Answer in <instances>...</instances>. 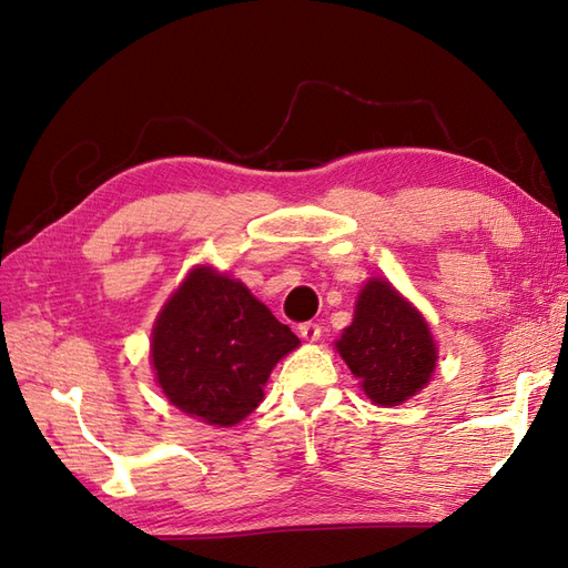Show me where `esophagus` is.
I'll return each mask as SVG.
<instances>
[{
  "label": "esophagus",
  "instance_id": "obj_1",
  "mask_svg": "<svg viewBox=\"0 0 568 568\" xmlns=\"http://www.w3.org/2000/svg\"><path fill=\"white\" fill-rule=\"evenodd\" d=\"M298 332H301V338L305 341H317L322 336V326L317 322H305L298 326Z\"/></svg>",
  "mask_w": 568,
  "mask_h": 568
}]
</instances>
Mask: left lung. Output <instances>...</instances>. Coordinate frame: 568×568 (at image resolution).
Returning a JSON list of instances; mask_svg holds the SVG:
<instances>
[{
    "instance_id": "obj_1",
    "label": "left lung",
    "mask_w": 568,
    "mask_h": 568,
    "mask_svg": "<svg viewBox=\"0 0 568 568\" xmlns=\"http://www.w3.org/2000/svg\"><path fill=\"white\" fill-rule=\"evenodd\" d=\"M336 351L367 398L382 407L419 393L438 363L426 320L384 280H369L359 291L353 322L336 341Z\"/></svg>"
}]
</instances>
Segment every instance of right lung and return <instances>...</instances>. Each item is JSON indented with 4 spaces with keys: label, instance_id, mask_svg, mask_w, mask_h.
Here are the masks:
<instances>
[{
    "label": "right lung",
    "instance_id": "1",
    "mask_svg": "<svg viewBox=\"0 0 568 568\" xmlns=\"http://www.w3.org/2000/svg\"><path fill=\"white\" fill-rule=\"evenodd\" d=\"M298 346L242 282L199 265L153 324L151 365L178 409L234 426L261 405L272 367Z\"/></svg>",
    "mask_w": 568,
    "mask_h": 568
}]
</instances>
